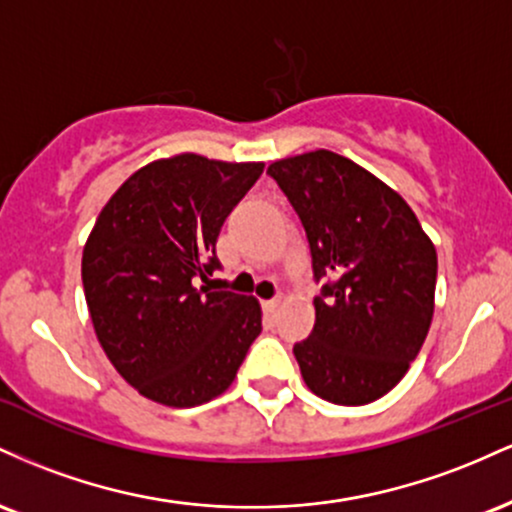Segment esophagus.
Returning <instances> with one entry per match:
<instances>
[{
	"mask_svg": "<svg viewBox=\"0 0 512 512\" xmlns=\"http://www.w3.org/2000/svg\"><path fill=\"white\" fill-rule=\"evenodd\" d=\"M279 301H281V296H274V298H269V301H262L264 313L274 315V310H276V305H279Z\"/></svg>",
	"mask_w": 512,
	"mask_h": 512,
	"instance_id": "1",
	"label": "esophagus"
}]
</instances>
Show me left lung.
<instances>
[{
  "label": "left lung",
  "mask_w": 512,
  "mask_h": 512,
  "mask_svg": "<svg viewBox=\"0 0 512 512\" xmlns=\"http://www.w3.org/2000/svg\"><path fill=\"white\" fill-rule=\"evenodd\" d=\"M308 236L315 327L293 346L305 385L344 407L395 387L424 346L438 257L409 204L383 180L317 149L267 168Z\"/></svg>",
  "instance_id": "8db88e82"
}]
</instances>
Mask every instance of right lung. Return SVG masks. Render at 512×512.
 I'll return each mask as SVG.
<instances>
[{
  "label": "right lung",
  "mask_w": 512,
  "mask_h": 512,
  "mask_svg": "<svg viewBox=\"0 0 512 512\" xmlns=\"http://www.w3.org/2000/svg\"><path fill=\"white\" fill-rule=\"evenodd\" d=\"M262 170L161 158L98 214L81 257L88 313L105 356L146 399L182 409L219 397L262 332L255 298L199 286L221 267L223 221Z\"/></svg>",
  "instance_id": "1"
}]
</instances>
